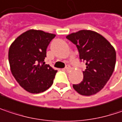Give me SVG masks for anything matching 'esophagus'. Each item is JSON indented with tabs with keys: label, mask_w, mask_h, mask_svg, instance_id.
<instances>
[{
	"label": "esophagus",
	"mask_w": 122,
	"mask_h": 122,
	"mask_svg": "<svg viewBox=\"0 0 122 122\" xmlns=\"http://www.w3.org/2000/svg\"><path fill=\"white\" fill-rule=\"evenodd\" d=\"M65 69L66 71H69V70H71V66L69 65H68V66H66V67L65 68Z\"/></svg>",
	"instance_id": "esophagus-1"
}]
</instances>
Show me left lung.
<instances>
[{"instance_id":"1","label":"left lung","mask_w":122,"mask_h":122,"mask_svg":"<svg viewBox=\"0 0 122 122\" xmlns=\"http://www.w3.org/2000/svg\"><path fill=\"white\" fill-rule=\"evenodd\" d=\"M75 44L81 61L86 63L83 80L73 84L74 89L82 96L100 92L110 80L116 63L113 46L101 34L90 30H81L66 36Z\"/></svg>"}]
</instances>
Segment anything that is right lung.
Here are the masks:
<instances>
[{
	"mask_svg": "<svg viewBox=\"0 0 122 122\" xmlns=\"http://www.w3.org/2000/svg\"><path fill=\"white\" fill-rule=\"evenodd\" d=\"M56 36L40 30H28L11 44L8 59L12 75L26 91L39 94L52 85L56 70L44 61L51 40Z\"/></svg>",
	"mask_w": 122,
	"mask_h": 122,
	"instance_id": "right-lung-1",
	"label": "right lung"
}]
</instances>
